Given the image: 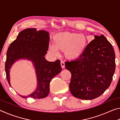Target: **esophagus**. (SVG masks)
I'll return each instance as SVG.
<instances>
[{
  "label": "esophagus",
  "mask_w": 120,
  "mask_h": 120,
  "mask_svg": "<svg viewBox=\"0 0 120 120\" xmlns=\"http://www.w3.org/2000/svg\"><path fill=\"white\" fill-rule=\"evenodd\" d=\"M60 64H61V66L62 68H64L65 67V64H64V61H61Z\"/></svg>",
  "instance_id": "esophagus-1"
}]
</instances>
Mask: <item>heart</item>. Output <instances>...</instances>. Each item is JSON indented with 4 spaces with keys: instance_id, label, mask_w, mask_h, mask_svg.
Masks as SVG:
<instances>
[{
    "instance_id": "heart-1",
    "label": "heart",
    "mask_w": 120,
    "mask_h": 120,
    "mask_svg": "<svg viewBox=\"0 0 120 120\" xmlns=\"http://www.w3.org/2000/svg\"><path fill=\"white\" fill-rule=\"evenodd\" d=\"M53 43L49 47L51 53L58 55L59 50L63 51L67 58L76 59L84 53L88 40L84 34L66 32L54 35Z\"/></svg>"
}]
</instances>
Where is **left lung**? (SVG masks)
<instances>
[{"instance_id":"left-lung-1","label":"left lung","mask_w":120,"mask_h":120,"mask_svg":"<svg viewBox=\"0 0 120 120\" xmlns=\"http://www.w3.org/2000/svg\"><path fill=\"white\" fill-rule=\"evenodd\" d=\"M115 59L113 46L106 38L103 35H95L80 57L65 62V67L71 74V94L86 100L100 96L111 84Z\"/></svg>"}]
</instances>
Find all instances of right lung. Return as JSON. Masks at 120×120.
Instances as JSON below:
<instances>
[{"label":"right lung","mask_w":120,"mask_h":120,"mask_svg":"<svg viewBox=\"0 0 120 120\" xmlns=\"http://www.w3.org/2000/svg\"><path fill=\"white\" fill-rule=\"evenodd\" d=\"M49 34L44 30L36 31L35 28H27L21 31L16 39L10 44L7 52L5 71L9 84V70L16 60L27 59L31 60L35 68L38 87L34 93L23 98H43L49 95L50 82L54 76L61 71L60 61L49 62L44 56L47 53L49 44Z\"/></svg>","instance_id":"add662e5"}]
</instances>
